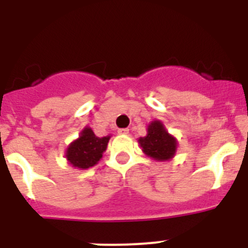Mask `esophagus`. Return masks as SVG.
I'll return each mask as SVG.
<instances>
[{"mask_svg": "<svg viewBox=\"0 0 248 248\" xmlns=\"http://www.w3.org/2000/svg\"><path fill=\"white\" fill-rule=\"evenodd\" d=\"M118 133H119V134H122V135H126V134H129V129H119V130H118Z\"/></svg>", "mask_w": 248, "mask_h": 248, "instance_id": "34e87169", "label": "esophagus"}]
</instances>
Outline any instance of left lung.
<instances>
[{"mask_svg":"<svg viewBox=\"0 0 248 248\" xmlns=\"http://www.w3.org/2000/svg\"><path fill=\"white\" fill-rule=\"evenodd\" d=\"M138 141L144 154L156 161H169L176 154V138L166 130L160 120H153L148 125L145 137L139 138Z\"/></svg>","mask_w":248,"mask_h":248,"instance_id":"1","label":"left lung"}]
</instances>
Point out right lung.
<instances>
[{"label":"right lung","mask_w":248,"mask_h":248,"mask_svg":"<svg viewBox=\"0 0 248 248\" xmlns=\"http://www.w3.org/2000/svg\"><path fill=\"white\" fill-rule=\"evenodd\" d=\"M109 139L110 135L99 138L94 134L92 128L85 126L80 131L79 137L73 140L65 150V159L68 164L80 170L97 165L103 157V153L107 150Z\"/></svg>","instance_id":"1"}]
</instances>
